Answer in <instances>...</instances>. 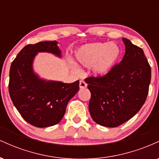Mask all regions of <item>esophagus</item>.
I'll return each mask as SVG.
<instances>
[{
    "mask_svg": "<svg viewBox=\"0 0 159 159\" xmlns=\"http://www.w3.org/2000/svg\"><path fill=\"white\" fill-rule=\"evenodd\" d=\"M79 87H80V88H81V89H84V88H86V87H87V84H86L85 81H80Z\"/></svg>",
    "mask_w": 159,
    "mask_h": 159,
    "instance_id": "obj_1",
    "label": "esophagus"
}]
</instances>
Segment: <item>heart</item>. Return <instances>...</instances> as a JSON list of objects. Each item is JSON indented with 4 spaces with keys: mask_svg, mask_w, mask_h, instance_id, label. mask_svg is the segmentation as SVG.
I'll return each instance as SVG.
<instances>
[{
    "mask_svg": "<svg viewBox=\"0 0 159 159\" xmlns=\"http://www.w3.org/2000/svg\"><path fill=\"white\" fill-rule=\"evenodd\" d=\"M121 55V48L116 43H97L81 47L75 53V61L84 67L93 65L94 75L103 77L114 69Z\"/></svg>",
    "mask_w": 159,
    "mask_h": 159,
    "instance_id": "obj_1",
    "label": "heart"
}]
</instances>
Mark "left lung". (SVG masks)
I'll list each match as a JSON object with an SVG mask.
<instances>
[{"mask_svg":"<svg viewBox=\"0 0 159 159\" xmlns=\"http://www.w3.org/2000/svg\"><path fill=\"white\" fill-rule=\"evenodd\" d=\"M125 53L107 75L85 79L91 93L92 119L105 127H117L132 118L145 102L151 68L143 49L123 38Z\"/></svg>","mask_w":159,"mask_h":159,"instance_id":"left-lung-1","label":"left lung"}]
</instances>
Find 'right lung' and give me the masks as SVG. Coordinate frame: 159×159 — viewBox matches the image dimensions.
Returning <instances> with one entry per match:
<instances>
[{"label": "right lung", "instance_id": "obj_1", "mask_svg": "<svg viewBox=\"0 0 159 159\" xmlns=\"http://www.w3.org/2000/svg\"><path fill=\"white\" fill-rule=\"evenodd\" d=\"M57 41L27 45L12 61L9 93L12 103L25 121L38 128L52 126L64 116L69 101L79 90V81L66 84L41 78L34 71L39 52L51 53L61 58Z\"/></svg>", "mask_w": 159, "mask_h": 159}]
</instances>
